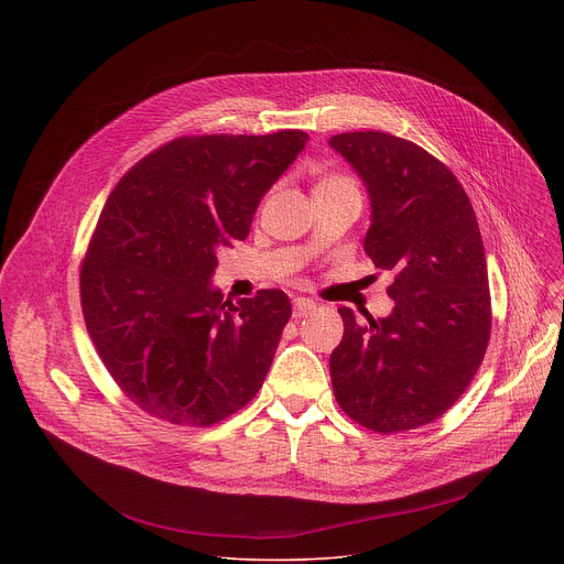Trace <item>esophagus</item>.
Listing matches in <instances>:
<instances>
[{
  "instance_id": "esophagus-1",
  "label": "esophagus",
  "mask_w": 564,
  "mask_h": 564,
  "mask_svg": "<svg viewBox=\"0 0 564 564\" xmlns=\"http://www.w3.org/2000/svg\"><path fill=\"white\" fill-rule=\"evenodd\" d=\"M316 310V303L312 299H305V296H294V316H307Z\"/></svg>"
}]
</instances>
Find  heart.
<instances>
[{"mask_svg": "<svg viewBox=\"0 0 564 564\" xmlns=\"http://www.w3.org/2000/svg\"><path fill=\"white\" fill-rule=\"evenodd\" d=\"M335 183H344V178L330 176V178H324V181H318V185H316V187H324V185H335Z\"/></svg>", "mask_w": 564, "mask_h": 564, "instance_id": "heart-1", "label": "heart"}]
</instances>
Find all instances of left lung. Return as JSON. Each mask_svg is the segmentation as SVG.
Wrapping results in <instances>:
<instances>
[{
	"label": "left lung",
	"mask_w": 564,
	"mask_h": 564,
	"mask_svg": "<svg viewBox=\"0 0 564 564\" xmlns=\"http://www.w3.org/2000/svg\"><path fill=\"white\" fill-rule=\"evenodd\" d=\"M364 181V250L394 274L383 318L359 324L339 307L344 339L330 355L341 411L375 433L442 417L475 377L491 335L487 257L473 205L435 155L383 131L330 138Z\"/></svg>",
	"instance_id": "1"
}]
</instances>
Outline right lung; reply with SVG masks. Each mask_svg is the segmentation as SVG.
<instances>
[{"label":"right lung","instance_id":"obj_1","mask_svg":"<svg viewBox=\"0 0 564 564\" xmlns=\"http://www.w3.org/2000/svg\"><path fill=\"white\" fill-rule=\"evenodd\" d=\"M307 133L183 135L116 185L79 270L89 337L120 390L170 424L212 426L243 409L292 316L283 290L223 301L216 250L246 240L265 192Z\"/></svg>","mask_w":564,"mask_h":564}]
</instances>
